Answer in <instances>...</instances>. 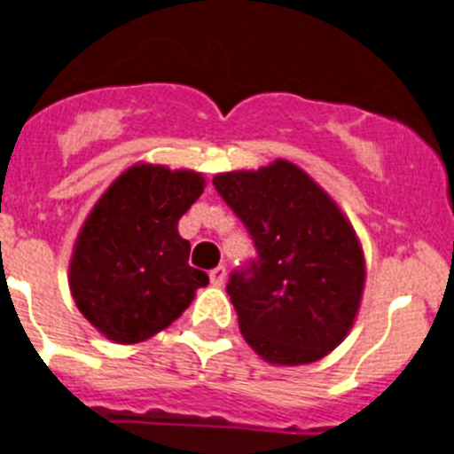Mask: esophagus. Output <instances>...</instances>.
<instances>
[{"label":"esophagus","mask_w":454,"mask_h":454,"mask_svg":"<svg viewBox=\"0 0 454 454\" xmlns=\"http://www.w3.org/2000/svg\"><path fill=\"white\" fill-rule=\"evenodd\" d=\"M209 281H212V286L226 284V268H223V265H219V268L209 270Z\"/></svg>","instance_id":"1"}]
</instances>
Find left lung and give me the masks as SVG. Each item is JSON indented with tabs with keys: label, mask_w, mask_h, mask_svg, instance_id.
<instances>
[{
	"label": "left lung",
	"mask_w": 454,
	"mask_h": 454,
	"mask_svg": "<svg viewBox=\"0 0 454 454\" xmlns=\"http://www.w3.org/2000/svg\"><path fill=\"white\" fill-rule=\"evenodd\" d=\"M212 182L256 247V258L226 284L247 344L277 364L330 353L363 298L364 258L353 226L309 175L281 159Z\"/></svg>",
	"instance_id": "left-lung-1"
}]
</instances>
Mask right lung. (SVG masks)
I'll list each match as a JSON object with an SVG mask.
<instances>
[{"mask_svg":"<svg viewBox=\"0 0 454 454\" xmlns=\"http://www.w3.org/2000/svg\"><path fill=\"white\" fill-rule=\"evenodd\" d=\"M203 186L192 170L143 163L94 205L71 258V293L98 333L117 344L150 339L207 286V274L189 265V239L177 233Z\"/></svg>","mask_w":454,"mask_h":454,"instance_id":"obj_1","label":"right lung"}]
</instances>
